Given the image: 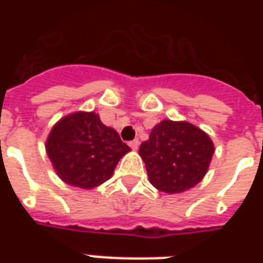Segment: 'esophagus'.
Returning a JSON list of instances; mask_svg holds the SVG:
<instances>
[{
    "instance_id": "34e87169",
    "label": "esophagus",
    "mask_w": 263,
    "mask_h": 263,
    "mask_svg": "<svg viewBox=\"0 0 263 263\" xmlns=\"http://www.w3.org/2000/svg\"><path fill=\"white\" fill-rule=\"evenodd\" d=\"M129 147H131L132 150H138V147H139V140L135 139L132 140V142H129Z\"/></svg>"
}]
</instances>
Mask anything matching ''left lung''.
Returning <instances> with one entry per match:
<instances>
[{"mask_svg": "<svg viewBox=\"0 0 263 263\" xmlns=\"http://www.w3.org/2000/svg\"><path fill=\"white\" fill-rule=\"evenodd\" d=\"M150 183L166 194L195 187L208 172L214 154L210 136L187 121L164 120L139 147Z\"/></svg>", "mask_w": 263, "mask_h": 263, "instance_id": "1", "label": "left lung"}]
</instances>
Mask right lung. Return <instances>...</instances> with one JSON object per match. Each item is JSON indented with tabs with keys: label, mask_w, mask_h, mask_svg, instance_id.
<instances>
[{
	"label": "right lung",
	"mask_w": 263,
	"mask_h": 263,
	"mask_svg": "<svg viewBox=\"0 0 263 263\" xmlns=\"http://www.w3.org/2000/svg\"><path fill=\"white\" fill-rule=\"evenodd\" d=\"M131 148L95 111H75L57 121L46 140L55 173L73 187L94 188L109 180Z\"/></svg>",
	"instance_id": "obj_1"
}]
</instances>
